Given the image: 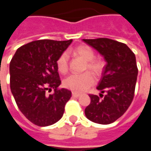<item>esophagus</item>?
Masks as SVG:
<instances>
[{
	"mask_svg": "<svg viewBox=\"0 0 151 151\" xmlns=\"http://www.w3.org/2000/svg\"><path fill=\"white\" fill-rule=\"evenodd\" d=\"M72 95H73V97L78 98V97H79V96H80V94H78V93H76V92H73Z\"/></svg>",
	"mask_w": 151,
	"mask_h": 151,
	"instance_id": "34e87169",
	"label": "esophagus"
}]
</instances>
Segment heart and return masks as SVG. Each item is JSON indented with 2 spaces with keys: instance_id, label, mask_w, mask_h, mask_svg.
I'll list each match as a JSON object with an SVG mask.
<instances>
[{
  "instance_id": "b5f03b06",
  "label": "heart",
  "mask_w": 151,
  "mask_h": 151,
  "mask_svg": "<svg viewBox=\"0 0 151 151\" xmlns=\"http://www.w3.org/2000/svg\"><path fill=\"white\" fill-rule=\"evenodd\" d=\"M72 53L85 61L84 70H88L95 77L102 75L104 69V63L101 60L95 58V52L90 47L86 45L76 47L72 50ZM56 67L58 71L61 73H65L68 71L69 60L67 53H62L58 57L56 60ZM91 74L86 72L82 74H71L64 80L63 84L65 87L69 90L77 93H82L86 91L95 83V78Z\"/></svg>"
}]
</instances>
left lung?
Returning <instances> with one entry per match:
<instances>
[{
	"instance_id": "left-lung-1",
	"label": "left lung",
	"mask_w": 151,
	"mask_h": 151,
	"mask_svg": "<svg viewBox=\"0 0 151 151\" xmlns=\"http://www.w3.org/2000/svg\"><path fill=\"white\" fill-rule=\"evenodd\" d=\"M83 41L107 61L97 86L102 94L89 95L91 103L85 109L86 116L95 123L108 124L123 116L133 101L138 73L136 57L125 43L111 39Z\"/></svg>"
}]
</instances>
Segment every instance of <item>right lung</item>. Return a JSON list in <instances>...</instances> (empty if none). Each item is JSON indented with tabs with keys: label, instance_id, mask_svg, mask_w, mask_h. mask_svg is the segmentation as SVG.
<instances>
[{
	"label": "right lung",
	"instance_id": "right-lung-1",
	"mask_svg": "<svg viewBox=\"0 0 151 151\" xmlns=\"http://www.w3.org/2000/svg\"><path fill=\"white\" fill-rule=\"evenodd\" d=\"M72 40H40L22 45L9 64L10 89L18 108L38 126L57 122L62 117L71 91L59 89L56 60ZM54 91L52 94L47 93Z\"/></svg>",
	"mask_w": 151,
	"mask_h": 151
}]
</instances>
